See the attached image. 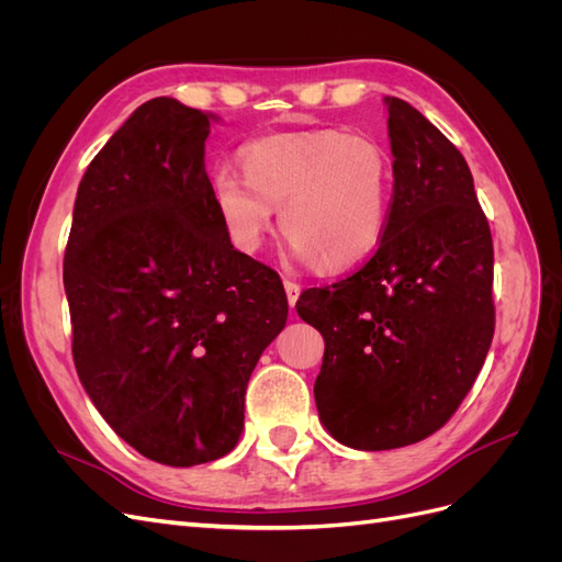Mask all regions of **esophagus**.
<instances>
[{"mask_svg":"<svg viewBox=\"0 0 562 562\" xmlns=\"http://www.w3.org/2000/svg\"><path fill=\"white\" fill-rule=\"evenodd\" d=\"M283 288H285L288 304H291V307H295V302H297V297H300V293H302L300 283H295V281H283Z\"/></svg>","mask_w":562,"mask_h":562,"instance_id":"34e87169","label":"esophagus"}]
</instances>
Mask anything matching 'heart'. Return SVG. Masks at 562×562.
<instances>
[{"instance_id": "1", "label": "heart", "mask_w": 562, "mask_h": 562, "mask_svg": "<svg viewBox=\"0 0 562 562\" xmlns=\"http://www.w3.org/2000/svg\"><path fill=\"white\" fill-rule=\"evenodd\" d=\"M213 171V201L234 248L258 252L281 209L288 250L323 269L361 265L384 239L396 168L370 135L335 128L277 133Z\"/></svg>"}]
</instances>
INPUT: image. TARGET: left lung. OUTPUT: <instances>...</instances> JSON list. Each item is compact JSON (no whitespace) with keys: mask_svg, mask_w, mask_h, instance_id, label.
<instances>
[{"mask_svg":"<svg viewBox=\"0 0 562 562\" xmlns=\"http://www.w3.org/2000/svg\"><path fill=\"white\" fill-rule=\"evenodd\" d=\"M396 184L372 258L295 304L326 342L314 384L321 424L356 450L438 431L495 335L492 234L469 166L427 116L384 98Z\"/></svg>","mask_w":562,"mask_h":562,"instance_id":"8db88e82","label":"left lung"}]
</instances>
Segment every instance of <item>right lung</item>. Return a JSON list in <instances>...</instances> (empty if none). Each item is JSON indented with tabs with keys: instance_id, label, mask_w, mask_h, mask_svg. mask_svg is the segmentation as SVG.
<instances>
[{
	"instance_id": "1",
	"label": "right lung",
	"mask_w": 562,
	"mask_h": 562,
	"mask_svg": "<svg viewBox=\"0 0 562 562\" xmlns=\"http://www.w3.org/2000/svg\"><path fill=\"white\" fill-rule=\"evenodd\" d=\"M211 119L176 98L135 110L79 182L63 262L83 389L168 467L239 443L250 372L288 318L277 271L234 250L217 215Z\"/></svg>"
}]
</instances>
